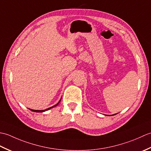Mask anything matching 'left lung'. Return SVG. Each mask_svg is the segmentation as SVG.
I'll use <instances>...</instances> for the list:
<instances>
[{
	"label": "left lung",
	"instance_id": "left-lung-1",
	"mask_svg": "<svg viewBox=\"0 0 151 151\" xmlns=\"http://www.w3.org/2000/svg\"><path fill=\"white\" fill-rule=\"evenodd\" d=\"M115 114H114V115H110V116H111V115H115Z\"/></svg>",
	"mask_w": 151,
	"mask_h": 151
}]
</instances>
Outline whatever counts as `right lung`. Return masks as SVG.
<instances>
[{"mask_svg":"<svg viewBox=\"0 0 151 151\" xmlns=\"http://www.w3.org/2000/svg\"><path fill=\"white\" fill-rule=\"evenodd\" d=\"M61 99H62V98L60 99V100L59 101V102H58L57 104H56L55 105H54V106H51V107H50V108H47V109H45V110H32V109H30V108H29V110H31V111H34V112H44V111H47V110H50V109L52 108H54V107H56V106L58 105V104H59L60 102V101H61Z\"/></svg>","mask_w":151,"mask_h":151,"instance_id":"obj_1","label":"right lung"}]
</instances>
